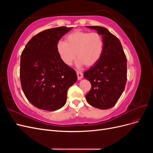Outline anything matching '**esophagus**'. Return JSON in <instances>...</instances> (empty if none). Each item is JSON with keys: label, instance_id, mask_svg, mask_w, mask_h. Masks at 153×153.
<instances>
[{"label": "esophagus", "instance_id": "34e87169", "mask_svg": "<svg viewBox=\"0 0 153 153\" xmlns=\"http://www.w3.org/2000/svg\"><path fill=\"white\" fill-rule=\"evenodd\" d=\"M76 74H77V76H78V80H82V78H83V74H82V73L78 71V72H76Z\"/></svg>", "mask_w": 153, "mask_h": 153}]
</instances>
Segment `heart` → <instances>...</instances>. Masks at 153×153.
<instances>
[{"instance_id":"1","label":"heart","mask_w":153,"mask_h":153,"mask_svg":"<svg viewBox=\"0 0 153 153\" xmlns=\"http://www.w3.org/2000/svg\"><path fill=\"white\" fill-rule=\"evenodd\" d=\"M103 48V38L98 32L79 30L68 34L65 43L60 41L57 45L60 57L67 66H71L77 56L79 66H94L102 56Z\"/></svg>"}]
</instances>
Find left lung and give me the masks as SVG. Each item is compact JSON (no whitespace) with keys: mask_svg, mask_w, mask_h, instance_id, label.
Returning a JSON list of instances; mask_svg holds the SVG:
<instances>
[{"mask_svg":"<svg viewBox=\"0 0 153 153\" xmlns=\"http://www.w3.org/2000/svg\"><path fill=\"white\" fill-rule=\"evenodd\" d=\"M101 35L104 42L102 56L96 65L84 73L91 82L87 101L95 108L113 107L123 92L127 79V59L119 39L100 26H87Z\"/></svg>","mask_w":153,"mask_h":153,"instance_id":"1","label":"left lung"}]
</instances>
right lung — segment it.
Listing matches in <instances>:
<instances>
[{
    "label": "right lung",
    "instance_id": "add662e5",
    "mask_svg": "<svg viewBox=\"0 0 153 153\" xmlns=\"http://www.w3.org/2000/svg\"><path fill=\"white\" fill-rule=\"evenodd\" d=\"M72 27L47 29L32 37L20 59V82L23 92L36 107L47 111L61 108L67 92L77 80L75 71L60 57L57 45Z\"/></svg>",
    "mask_w": 153,
    "mask_h": 153
}]
</instances>
